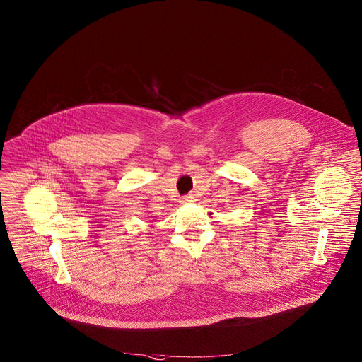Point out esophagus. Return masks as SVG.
Segmentation results:
<instances>
[{"instance_id": "esophagus-1", "label": "esophagus", "mask_w": 362, "mask_h": 362, "mask_svg": "<svg viewBox=\"0 0 362 362\" xmlns=\"http://www.w3.org/2000/svg\"><path fill=\"white\" fill-rule=\"evenodd\" d=\"M192 202H193V197H192V196H186V197H183V199H182V203H183V204H186V203H192Z\"/></svg>"}]
</instances>
